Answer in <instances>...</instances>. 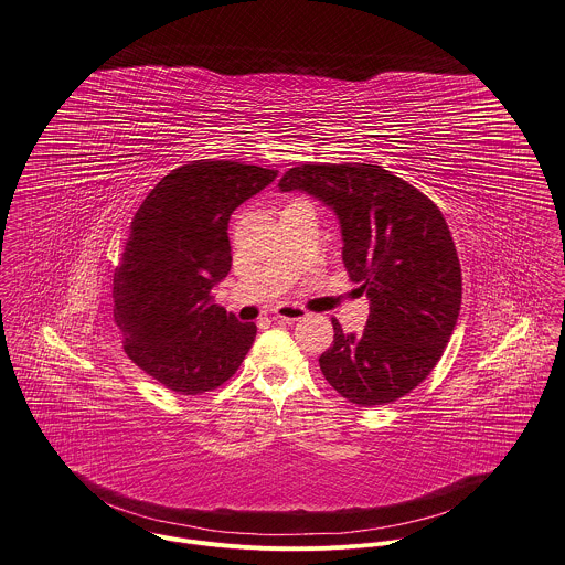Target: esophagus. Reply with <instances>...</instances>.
I'll list each match as a JSON object with an SVG mask.
<instances>
[{"label": "esophagus", "mask_w": 565, "mask_h": 565, "mask_svg": "<svg viewBox=\"0 0 565 565\" xmlns=\"http://www.w3.org/2000/svg\"><path fill=\"white\" fill-rule=\"evenodd\" d=\"M306 317H308V312L303 308H299V306H292V303H281L275 310V319L286 321V323H295V321H301Z\"/></svg>", "instance_id": "esophagus-1"}]
</instances>
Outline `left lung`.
<instances>
[{"label":"left lung","mask_w":565,"mask_h":565,"mask_svg":"<svg viewBox=\"0 0 565 565\" xmlns=\"http://www.w3.org/2000/svg\"><path fill=\"white\" fill-rule=\"evenodd\" d=\"M279 190L308 192L337 212L347 275L371 301L360 334L332 319L334 344L319 358L326 380L358 406L397 402L441 360L460 310V262L441 210L371 163H303Z\"/></svg>","instance_id":"1"}]
</instances>
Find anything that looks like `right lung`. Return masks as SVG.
<instances>
[{
  "instance_id": "add662e5",
  "label": "right lung",
  "mask_w": 565,
  "mask_h": 565,
  "mask_svg": "<svg viewBox=\"0 0 565 565\" xmlns=\"http://www.w3.org/2000/svg\"><path fill=\"white\" fill-rule=\"evenodd\" d=\"M277 170L201 159L166 174L139 205L114 277L126 355L179 395H203L239 369L257 328L214 303L231 270L228 216Z\"/></svg>"
}]
</instances>
